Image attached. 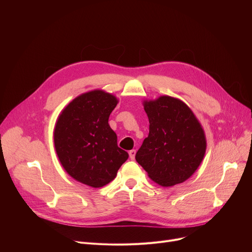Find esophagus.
Masks as SVG:
<instances>
[{
  "mask_svg": "<svg viewBox=\"0 0 252 252\" xmlns=\"http://www.w3.org/2000/svg\"><path fill=\"white\" fill-rule=\"evenodd\" d=\"M128 155H129V158L130 159H135V156H136V150H130L129 152H128Z\"/></svg>",
  "mask_w": 252,
  "mask_h": 252,
  "instance_id": "34e87169",
  "label": "esophagus"
}]
</instances>
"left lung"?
I'll return each mask as SVG.
<instances>
[{
  "label": "left lung",
  "mask_w": 252,
  "mask_h": 252,
  "mask_svg": "<svg viewBox=\"0 0 252 252\" xmlns=\"http://www.w3.org/2000/svg\"><path fill=\"white\" fill-rule=\"evenodd\" d=\"M149 135L136 154L150 179L170 187L189 179L206 150L203 128L192 110L179 99L161 96L145 101Z\"/></svg>",
  "instance_id": "1"
}]
</instances>
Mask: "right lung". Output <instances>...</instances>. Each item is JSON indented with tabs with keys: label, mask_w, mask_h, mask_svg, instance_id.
<instances>
[{
	"label": "right lung",
	"mask_w": 252,
	"mask_h": 252,
	"mask_svg": "<svg viewBox=\"0 0 252 252\" xmlns=\"http://www.w3.org/2000/svg\"><path fill=\"white\" fill-rule=\"evenodd\" d=\"M117 99L100 90L72 100L60 114L54 131L59 160L74 180L100 188L110 183L128 158L117 146L108 125Z\"/></svg>",
	"instance_id": "right-lung-1"
}]
</instances>
